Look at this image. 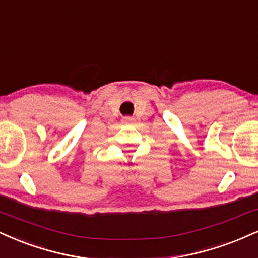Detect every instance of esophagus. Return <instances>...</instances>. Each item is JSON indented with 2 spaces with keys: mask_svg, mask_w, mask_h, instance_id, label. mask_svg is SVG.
I'll return each instance as SVG.
<instances>
[{
  "mask_svg": "<svg viewBox=\"0 0 258 258\" xmlns=\"http://www.w3.org/2000/svg\"><path fill=\"white\" fill-rule=\"evenodd\" d=\"M123 122H130V121H132V117H130V116H127V117H123Z\"/></svg>",
  "mask_w": 258,
  "mask_h": 258,
  "instance_id": "1",
  "label": "esophagus"
}]
</instances>
